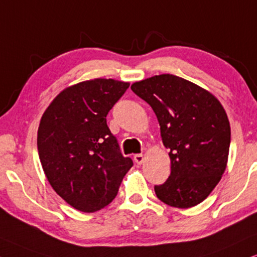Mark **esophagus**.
I'll return each mask as SVG.
<instances>
[{"instance_id": "34e87169", "label": "esophagus", "mask_w": 257, "mask_h": 257, "mask_svg": "<svg viewBox=\"0 0 257 257\" xmlns=\"http://www.w3.org/2000/svg\"><path fill=\"white\" fill-rule=\"evenodd\" d=\"M134 161H135L138 165H141L142 162L145 161V157H144V155H142V154H136L135 157H134Z\"/></svg>"}]
</instances>
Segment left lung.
Returning <instances> with one entry per match:
<instances>
[{"instance_id":"8db88e82","label":"left lung","mask_w":257,"mask_h":257,"mask_svg":"<svg viewBox=\"0 0 257 257\" xmlns=\"http://www.w3.org/2000/svg\"><path fill=\"white\" fill-rule=\"evenodd\" d=\"M157 115L162 144L170 149L171 174L155 194L178 209L206 199L226 168L230 123L209 91L173 74H159L132 84Z\"/></svg>"}]
</instances>
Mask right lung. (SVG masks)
<instances>
[{
    "instance_id": "add662e5",
    "label": "right lung",
    "mask_w": 257,
    "mask_h": 257,
    "mask_svg": "<svg viewBox=\"0 0 257 257\" xmlns=\"http://www.w3.org/2000/svg\"><path fill=\"white\" fill-rule=\"evenodd\" d=\"M129 87L115 79L66 87L45 110L38 129L42 170L74 209L95 212L111 203L133 166L106 124V115Z\"/></svg>"
}]
</instances>
